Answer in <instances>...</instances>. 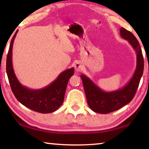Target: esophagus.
I'll list each match as a JSON object with an SVG mask.
<instances>
[{
	"label": "esophagus",
	"mask_w": 149,
	"mask_h": 149,
	"mask_svg": "<svg viewBox=\"0 0 149 149\" xmlns=\"http://www.w3.org/2000/svg\"><path fill=\"white\" fill-rule=\"evenodd\" d=\"M74 67H75V71L77 72L81 71V70L84 69V65H83L82 63L80 62H77L76 63H75Z\"/></svg>",
	"instance_id": "esophagus-1"
}]
</instances>
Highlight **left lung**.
I'll list each match as a JSON object with an SVG mask.
<instances>
[{"label": "left lung", "mask_w": 149, "mask_h": 149, "mask_svg": "<svg viewBox=\"0 0 149 149\" xmlns=\"http://www.w3.org/2000/svg\"><path fill=\"white\" fill-rule=\"evenodd\" d=\"M120 35L128 41L137 53L135 71L129 82L122 89L106 92L84 74L80 75L84 84L87 104L91 109L99 114H108L120 109L132 101L137 91L144 70V60L140 44L132 33L121 27Z\"/></svg>", "instance_id": "left-lung-1"}]
</instances>
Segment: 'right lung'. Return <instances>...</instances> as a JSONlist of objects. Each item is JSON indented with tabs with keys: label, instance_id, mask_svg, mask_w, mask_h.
I'll list each match as a JSON object with an SVG mask.
<instances>
[{
	"label": "right lung",
	"instance_id": "1",
	"mask_svg": "<svg viewBox=\"0 0 149 149\" xmlns=\"http://www.w3.org/2000/svg\"><path fill=\"white\" fill-rule=\"evenodd\" d=\"M17 31L11 40L6 58V73L12 93L21 104L29 109L42 114L53 112L64 102L68 82L74 74V68L62 72L56 79L42 89H31L23 86L14 74L12 61V48Z\"/></svg>",
	"mask_w": 149,
	"mask_h": 149
}]
</instances>
